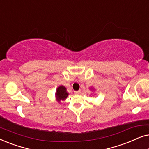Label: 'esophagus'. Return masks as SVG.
Returning <instances> with one entry per match:
<instances>
[{
    "mask_svg": "<svg viewBox=\"0 0 149 149\" xmlns=\"http://www.w3.org/2000/svg\"><path fill=\"white\" fill-rule=\"evenodd\" d=\"M74 93L75 94H79V93H81V90H78V91H74Z\"/></svg>",
    "mask_w": 149,
    "mask_h": 149,
    "instance_id": "obj_1",
    "label": "esophagus"
}]
</instances>
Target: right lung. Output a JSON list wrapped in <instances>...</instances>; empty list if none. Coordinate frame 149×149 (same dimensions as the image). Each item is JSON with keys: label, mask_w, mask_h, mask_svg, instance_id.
I'll return each instance as SVG.
<instances>
[{"label": "right lung", "mask_w": 149, "mask_h": 149, "mask_svg": "<svg viewBox=\"0 0 149 149\" xmlns=\"http://www.w3.org/2000/svg\"><path fill=\"white\" fill-rule=\"evenodd\" d=\"M68 93L66 92V89L64 86H60L57 89L56 92V97L59 102L60 100H64L68 96Z\"/></svg>", "instance_id": "add662e5"}]
</instances>
